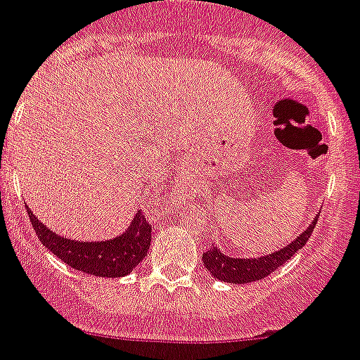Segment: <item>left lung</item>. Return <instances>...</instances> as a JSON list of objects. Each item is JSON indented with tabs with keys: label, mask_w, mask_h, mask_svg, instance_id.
I'll return each instance as SVG.
<instances>
[{
	"label": "left lung",
	"mask_w": 360,
	"mask_h": 360,
	"mask_svg": "<svg viewBox=\"0 0 360 360\" xmlns=\"http://www.w3.org/2000/svg\"><path fill=\"white\" fill-rule=\"evenodd\" d=\"M317 217L319 215H315L310 226L302 230L292 243H288L283 248L275 250L271 254L257 255V257L248 259L232 257V255L223 254L217 246H214V248H210L208 252L202 254V262H205L206 270L210 271L215 279L223 281V283L245 284L264 279L266 275H270L271 271L283 266L284 262L290 261L306 245V240L310 239L315 224H317Z\"/></svg>",
	"instance_id": "obj_1"
}]
</instances>
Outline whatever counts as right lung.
I'll return each mask as SVG.
<instances>
[{
    "label": "right lung",
    "mask_w": 360,
    "mask_h": 360,
    "mask_svg": "<svg viewBox=\"0 0 360 360\" xmlns=\"http://www.w3.org/2000/svg\"><path fill=\"white\" fill-rule=\"evenodd\" d=\"M37 237L46 250L58 255L74 270L96 277H124L148 254L152 226L146 223L143 212H137L128 228L120 236L105 240H77L59 236L43 224L27 206Z\"/></svg>",
    "instance_id": "right-lung-1"
}]
</instances>
